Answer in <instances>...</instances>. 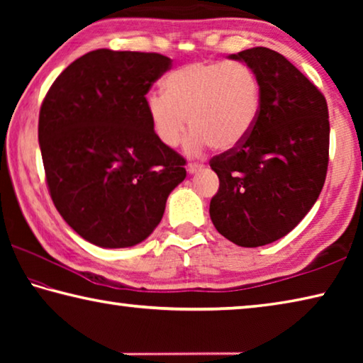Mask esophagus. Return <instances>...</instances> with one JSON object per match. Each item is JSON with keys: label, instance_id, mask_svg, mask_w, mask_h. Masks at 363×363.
<instances>
[{"label": "esophagus", "instance_id": "34e87169", "mask_svg": "<svg viewBox=\"0 0 363 363\" xmlns=\"http://www.w3.org/2000/svg\"><path fill=\"white\" fill-rule=\"evenodd\" d=\"M201 168H203V164H200V163H189L187 164V173L189 174H195L196 171H200Z\"/></svg>", "mask_w": 363, "mask_h": 363}]
</instances>
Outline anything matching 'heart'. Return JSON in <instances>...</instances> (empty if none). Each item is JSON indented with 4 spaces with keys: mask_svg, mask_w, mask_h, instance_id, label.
I'll return each mask as SVG.
<instances>
[{
    "mask_svg": "<svg viewBox=\"0 0 363 363\" xmlns=\"http://www.w3.org/2000/svg\"><path fill=\"white\" fill-rule=\"evenodd\" d=\"M145 112L160 144L174 147L192 128L184 144L190 155L213 145L218 152L240 147L259 118L261 84L242 62H194L169 73L164 91L145 94Z\"/></svg>",
    "mask_w": 363,
    "mask_h": 363,
    "instance_id": "obj_1",
    "label": "heart"
}]
</instances>
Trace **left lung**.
I'll list each match as a JSON object with an SVG mask.
<instances>
[{
  "label": "left lung",
  "mask_w": 363,
  "mask_h": 363,
  "mask_svg": "<svg viewBox=\"0 0 363 363\" xmlns=\"http://www.w3.org/2000/svg\"><path fill=\"white\" fill-rule=\"evenodd\" d=\"M261 84L259 118L248 139L211 160L219 190L210 216L227 240L264 247L296 227L322 192L328 167V107L290 60L269 48L230 54Z\"/></svg>",
  "instance_id": "obj_1"
}]
</instances>
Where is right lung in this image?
<instances>
[{"mask_svg":"<svg viewBox=\"0 0 363 363\" xmlns=\"http://www.w3.org/2000/svg\"><path fill=\"white\" fill-rule=\"evenodd\" d=\"M171 62L162 54L97 49L67 67L43 102L38 143L51 199L96 247L144 242L186 179V160L160 144L144 104Z\"/></svg>","mask_w":363,"mask_h":363,"instance_id":"right-lung-1","label":"right lung"}]
</instances>
